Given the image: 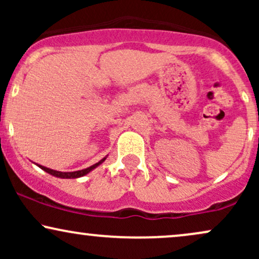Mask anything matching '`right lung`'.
I'll list each match as a JSON object with an SVG mask.
<instances>
[{"label":"right lung","mask_w":259,"mask_h":259,"mask_svg":"<svg viewBox=\"0 0 259 259\" xmlns=\"http://www.w3.org/2000/svg\"><path fill=\"white\" fill-rule=\"evenodd\" d=\"M106 158L101 159L99 163H96V164L91 165V167L86 168V169H82V170H78V171H68V173H63V171H57V170H53V169H50V168H46V167H42V165H38L41 169H44L45 171H47L49 174L53 175V177H57V178H63V179H75V178H80V177H84L88 173H90L92 169H95L96 167H99L101 163L103 162Z\"/></svg>","instance_id":"add662e5"}]
</instances>
